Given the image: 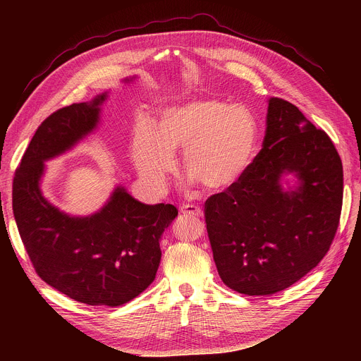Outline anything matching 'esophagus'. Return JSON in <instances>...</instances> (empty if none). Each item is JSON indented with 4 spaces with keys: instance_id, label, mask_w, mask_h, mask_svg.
<instances>
[{
    "instance_id": "obj_1",
    "label": "esophagus",
    "mask_w": 361,
    "mask_h": 361,
    "mask_svg": "<svg viewBox=\"0 0 361 361\" xmlns=\"http://www.w3.org/2000/svg\"><path fill=\"white\" fill-rule=\"evenodd\" d=\"M180 210L183 214H188V216H194V217L202 216V210L192 204H184V205H181Z\"/></svg>"
}]
</instances>
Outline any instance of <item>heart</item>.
Wrapping results in <instances>:
<instances>
[{
	"mask_svg": "<svg viewBox=\"0 0 361 361\" xmlns=\"http://www.w3.org/2000/svg\"><path fill=\"white\" fill-rule=\"evenodd\" d=\"M259 140L252 113L231 101L202 97L166 109L152 130L138 123L131 156L140 174L163 185L173 171L171 154H183L184 171L207 190H226L250 167Z\"/></svg>",
	"mask_w": 361,
	"mask_h": 361,
	"instance_id": "b5f03b06",
	"label": "heart"
}]
</instances>
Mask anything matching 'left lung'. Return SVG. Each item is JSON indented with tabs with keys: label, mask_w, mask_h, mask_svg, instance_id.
Masks as SVG:
<instances>
[{
	"label": "left lung",
	"mask_w": 361,
	"mask_h": 361,
	"mask_svg": "<svg viewBox=\"0 0 361 361\" xmlns=\"http://www.w3.org/2000/svg\"><path fill=\"white\" fill-rule=\"evenodd\" d=\"M300 184L284 192L279 177ZM343 205V164L330 137L291 102L269 99L263 148L244 176L204 204L217 271L247 295L279 293L330 250Z\"/></svg>",
	"instance_id": "left-lung-1"
}]
</instances>
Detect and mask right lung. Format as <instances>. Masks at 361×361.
<instances>
[{
	"label": "right lung",
	"instance_id": "1",
	"mask_svg": "<svg viewBox=\"0 0 361 361\" xmlns=\"http://www.w3.org/2000/svg\"><path fill=\"white\" fill-rule=\"evenodd\" d=\"M107 94L47 117L31 138L13 181V212L35 273L51 287L88 305L118 307L156 279L173 204L148 205L118 187L101 212L70 217L42 195L44 161L91 133Z\"/></svg>",
	"mask_w": 361,
	"mask_h": 361
}]
</instances>
